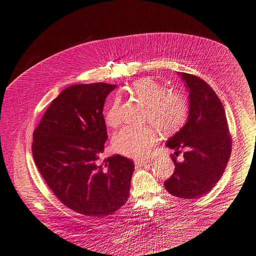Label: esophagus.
<instances>
[{
    "mask_svg": "<svg viewBox=\"0 0 256 256\" xmlns=\"http://www.w3.org/2000/svg\"><path fill=\"white\" fill-rule=\"evenodd\" d=\"M150 162V160H136L134 162V164H136V166H138V168H140V166H147L148 164Z\"/></svg>",
    "mask_w": 256,
    "mask_h": 256,
    "instance_id": "34e87169",
    "label": "esophagus"
}]
</instances>
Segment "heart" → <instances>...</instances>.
<instances>
[{"label": "heart", "instance_id": "obj_1", "mask_svg": "<svg viewBox=\"0 0 256 256\" xmlns=\"http://www.w3.org/2000/svg\"><path fill=\"white\" fill-rule=\"evenodd\" d=\"M130 92L147 106L146 119L150 120L162 132L170 134L177 130L186 120L188 103L186 98L177 90H164V85L152 78L136 80ZM120 98H114L105 113V122L115 128L120 122L119 117ZM158 134L150 126H126L113 137V148L122 156L141 158L148 156L156 143Z\"/></svg>", "mask_w": 256, "mask_h": 256}]
</instances>
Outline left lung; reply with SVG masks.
<instances>
[{"instance_id":"1","label":"left lung","mask_w":256,"mask_h":256,"mask_svg":"<svg viewBox=\"0 0 256 256\" xmlns=\"http://www.w3.org/2000/svg\"><path fill=\"white\" fill-rule=\"evenodd\" d=\"M188 94V116L182 128L166 141L177 156L184 149V160L173 156L175 171L164 182L166 190L182 198L207 194L222 176L232 152L226 111L215 92L198 76L179 73Z\"/></svg>"}]
</instances>
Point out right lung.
<instances>
[{"label": "right lung", "mask_w": 256, "mask_h": 256, "mask_svg": "<svg viewBox=\"0 0 256 256\" xmlns=\"http://www.w3.org/2000/svg\"><path fill=\"white\" fill-rule=\"evenodd\" d=\"M116 88L104 82L64 90L32 134V158L68 208L90 217L111 215L126 202L134 164L119 154L100 162L108 139L103 109Z\"/></svg>", "instance_id": "obj_1"}]
</instances>
